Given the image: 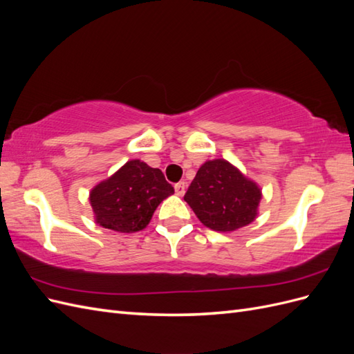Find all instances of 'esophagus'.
Wrapping results in <instances>:
<instances>
[{
  "label": "esophagus",
  "instance_id": "obj_1",
  "mask_svg": "<svg viewBox=\"0 0 354 354\" xmlns=\"http://www.w3.org/2000/svg\"><path fill=\"white\" fill-rule=\"evenodd\" d=\"M174 189H176V194L178 196H183L185 192H186V183H185V181H178V183L174 185Z\"/></svg>",
  "mask_w": 354,
  "mask_h": 354
}]
</instances>
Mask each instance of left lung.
<instances>
[{"label":"left lung","instance_id":"8db88e82","mask_svg":"<svg viewBox=\"0 0 354 354\" xmlns=\"http://www.w3.org/2000/svg\"><path fill=\"white\" fill-rule=\"evenodd\" d=\"M261 190L226 159L207 160L198 169L185 201L203 226L233 232L248 226L259 214Z\"/></svg>","mask_w":354,"mask_h":354}]
</instances>
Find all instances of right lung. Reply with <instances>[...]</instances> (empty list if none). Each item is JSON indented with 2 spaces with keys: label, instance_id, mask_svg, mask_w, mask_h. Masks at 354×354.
Segmentation results:
<instances>
[{
  "label": "right lung",
  "instance_id": "1",
  "mask_svg": "<svg viewBox=\"0 0 354 354\" xmlns=\"http://www.w3.org/2000/svg\"><path fill=\"white\" fill-rule=\"evenodd\" d=\"M173 194L162 171L133 159L90 192V203L99 226L133 233L145 229L159 203Z\"/></svg>",
  "mask_w": 354,
  "mask_h": 354
}]
</instances>
